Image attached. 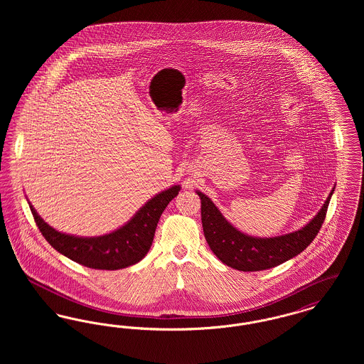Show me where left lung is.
<instances>
[{"label": "left lung", "mask_w": 364, "mask_h": 364, "mask_svg": "<svg viewBox=\"0 0 364 364\" xmlns=\"http://www.w3.org/2000/svg\"><path fill=\"white\" fill-rule=\"evenodd\" d=\"M333 191L310 224L294 233L270 239L244 235L226 221L205 193L198 192L202 200V225L206 242L218 259L236 270L260 272L276 267L292 259L311 244L326 218Z\"/></svg>", "instance_id": "left-lung-1"}]
</instances>
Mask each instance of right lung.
<instances>
[{
	"mask_svg": "<svg viewBox=\"0 0 364 364\" xmlns=\"http://www.w3.org/2000/svg\"><path fill=\"white\" fill-rule=\"evenodd\" d=\"M180 186L162 191L139 210L135 217L120 229L100 237H76L57 232L48 225L30 205L38 229L46 242L67 258L98 270H119L138 263L149 252L156 224Z\"/></svg>",
	"mask_w": 364,
	"mask_h": 364,
	"instance_id": "add662e5",
	"label": "right lung"
}]
</instances>
